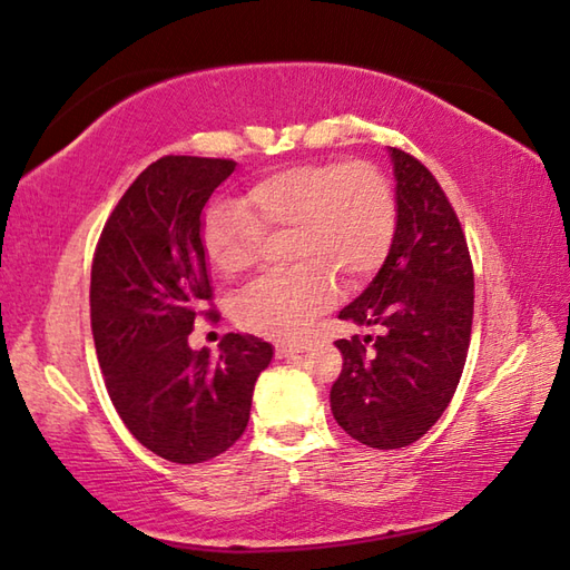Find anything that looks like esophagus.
I'll return each mask as SVG.
<instances>
[{"label":"esophagus","mask_w":570,"mask_h":570,"mask_svg":"<svg viewBox=\"0 0 570 570\" xmlns=\"http://www.w3.org/2000/svg\"><path fill=\"white\" fill-rule=\"evenodd\" d=\"M307 341H299V344H275V356L277 358H295L297 353L307 351Z\"/></svg>","instance_id":"34e87169"}]
</instances>
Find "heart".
Instances as JSON below:
<instances>
[{
	"instance_id": "1",
	"label": "heart",
	"mask_w": 570,
	"mask_h": 570,
	"mask_svg": "<svg viewBox=\"0 0 570 570\" xmlns=\"http://www.w3.org/2000/svg\"><path fill=\"white\" fill-rule=\"evenodd\" d=\"M293 232L295 271L250 283L234 305L248 332L295 338L334 305L336 283L361 287L381 271L397 234V199L371 163H297L263 175L238 202H214L202 224L209 265L236 281L256 265L263 234Z\"/></svg>"
}]
</instances>
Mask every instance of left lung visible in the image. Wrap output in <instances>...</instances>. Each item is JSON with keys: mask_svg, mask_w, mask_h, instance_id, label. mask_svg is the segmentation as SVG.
<instances>
[{"mask_svg": "<svg viewBox=\"0 0 570 570\" xmlns=\"http://www.w3.org/2000/svg\"><path fill=\"white\" fill-rule=\"evenodd\" d=\"M387 150L395 242L371 285L338 312L381 326V336L336 341L344 368L328 395L338 426L371 449L410 446L436 424L459 387L473 324V265L456 212L420 160Z\"/></svg>", "mask_w": 570, "mask_h": 570, "instance_id": "8db88e82", "label": "left lung"}]
</instances>
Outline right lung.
Instances as JSON below:
<instances>
[{
    "label": "right lung",
    "mask_w": 570,
    "mask_h": 570,
    "mask_svg": "<svg viewBox=\"0 0 570 570\" xmlns=\"http://www.w3.org/2000/svg\"><path fill=\"white\" fill-rule=\"evenodd\" d=\"M236 163L166 156L138 175L92 261L90 317L107 392L136 441L173 463L219 456L244 434L273 346L226 334L214 356L189 332L212 299L202 209Z\"/></svg>",
    "instance_id": "right-lung-1"
}]
</instances>
